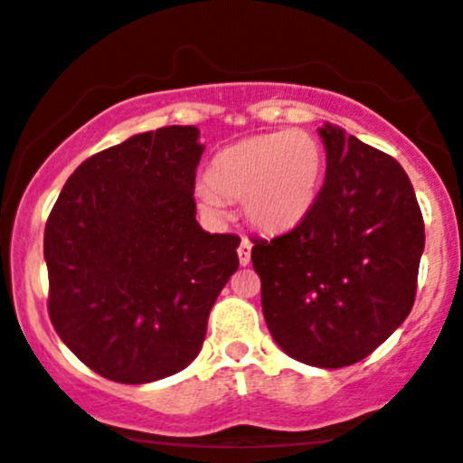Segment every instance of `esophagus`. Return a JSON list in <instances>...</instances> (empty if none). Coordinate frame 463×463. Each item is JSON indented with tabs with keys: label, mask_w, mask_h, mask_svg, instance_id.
<instances>
[{
	"label": "esophagus",
	"mask_w": 463,
	"mask_h": 463,
	"mask_svg": "<svg viewBox=\"0 0 463 463\" xmlns=\"http://www.w3.org/2000/svg\"><path fill=\"white\" fill-rule=\"evenodd\" d=\"M250 252H252V243H250L248 237H241V243H239L237 254H239V263H241L243 268L250 263Z\"/></svg>",
	"instance_id": "obj_1"
}]
</instances>
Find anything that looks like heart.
Segmentation results:
<instances>
[{
    "mask_svg": "<svg viewBox=\"0 0 463 463\" xmlns=\"http://www.w3.org/2000/svg\"><path fill=\"white\" fill-rule=\"evenodd\" d=\"M324 154L305 130H276L226 147L195 184V204L211 220L226 215L224 200H241L257 231L280 235L311 213L322 183Z\"/></svg>",
    "mask_w": 463,
    "mask_h": 463,
    "instance_id": "1",
    "label": "heart"
}]
</instances>
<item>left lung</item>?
Returning a JSON list of instances; mask_svg holds the SVG:
<instances>
[{
  "mask_svg": "<svg viewBox=\"0 0 463 463\" xmlns=\"http://www.w3.org/2000/svg\"><path fill=\"white\" fill-rule=\"evenodd\" d=\"M326 178L311 213L254 241L261 305L274 342L313 368L365 359L407 320L424 222L405 169L335 124L317 128Z\"/></svg>",
  "mask_w": 463,
  "mask_h": 463,
  "instance_id": "obj_1",
  "label": "left lung"
}]
</instances>
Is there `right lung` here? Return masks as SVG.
I'll return each mask as SVG.
<instances>
[{
  "instance_id": "add662e5",
  "label": "right lung",
  "mask_w": 463,
  "mask_h": 463,
  "mask_svg": "<svg viewBox=\"0 0 463 463\" xmlns=\"http://www.w3.org/2000/svg\"><path fill=\"white\" fill-rule=\"evenodd\" d=\"M202 152L195 126L130 137L80 165L47 220L52 324L82 364L117 383L187 368L239 268L241 239L195 220Z\"/></svg>"
}]
</instances>
